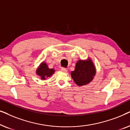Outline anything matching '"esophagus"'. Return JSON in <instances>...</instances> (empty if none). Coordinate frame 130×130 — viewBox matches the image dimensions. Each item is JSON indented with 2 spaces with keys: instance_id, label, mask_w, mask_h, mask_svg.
Here are the masks:
<instances>
[{
  "instance_id": "esophagus-1",
  "label": "esophagus",
  "mask_w": 130,
  "mask_h": 130,
  "mask_svg": "<svg viewBox=\"0 0 130 130\" xmlns=\"http://www.w3.org/2000/svg\"><path fill=\"white\" fill-rule=\"evenodd\" d=\"M61 72H67V69H65V68H61Z\"/></svg>"
}]
</instances>
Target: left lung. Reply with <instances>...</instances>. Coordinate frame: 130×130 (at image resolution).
<instances>
[{
    "instance_id": "1",
    "label": "left lung",
    "mask_w": 130,
    "mask_h": 130,
    "mask_svg": "<svg viewBox=\"0 0 130 130\" xmlns=\"http://www.w3.org/2000/svg\"><path fill=\"white\" fill-rule=\"evenodd\" d=\"M95 67L92 60H79L76 63L75 69L71 72V76L78 86L88 84L95 75Z\"/></svg>"
}]
</instances>
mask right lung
Wrapping results in <instances>:
<instances>
[{
  "mask_svg": "<svg viewBox=\"0 0 130 130\" xmlns=\"http://www.w3.org/2000/svg\"><path fill=\"white\" fill-rule=\"evenodd\" d=\"M54 73L53 69H49L47 64L42 63L37 70V74L41 78V79H45L47 77H50Z\"/></svg>",
  "mask_w": 130,
  "mask_h": 130,
  "instance_id": "obj_1",
  "label": "right lung"
}]
</instances>
